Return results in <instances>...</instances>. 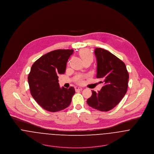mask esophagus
<instances>
[{
	"label": "esophagus",
	"instance_id": "obj_1",
	"mask_svg": "<svg viewBox=\"0 0 154 154\" xmlns=\"http://www.w3.org/2000/svg\"><path fill=\"white\" fill-rule=\"evenodd\" d=\"M75 90H76V91H81V90H82V88L79 87V86H76V87H75Z\"/></svg>",
	"mask_w": 154,
	"mask_h": 154
}]
</instances>
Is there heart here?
Returning <instances> with one entry per match:
<instances>
[{
    "label": "heart",
    "mask_w": 154,
    "mask_h": 154,
    "mask_svg": "<svg viewBox=\"0 0 154 154\" xmlns=\"http://www.w3.org/2000/svg\"><path fill=\"white\" fill-rule=\"evenodd\" d=\"M79 56L83 61H85L86 60H92L93 59V55L92 54L88 49H82L79 52ZM82 77H78L77 78V82L79 83L82 82Z\"/></svg>",
    "instance_id": "1"
}]
</instances>
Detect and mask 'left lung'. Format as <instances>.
Wrapping results in <instances>:
<instances>
[{"instance_id":"left-lung-1","label":"left lung","mask_w":154,"mask_h":154,"mask_svg":"<svg viewBox=\"0 0 154 154\" xmlns=\"http://www.w3.org/2000/svg\"><path fill=\"white\" fill-rule=\"evenodd\" d=\"M95 54L97 60V78L103 80L104 86L92 96L87 103L100 111L106 112L115 107L126 94L129 73L125 64L109 51L97 48Z\"/></svg>"}]
</instances>
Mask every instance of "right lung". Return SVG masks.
Masks as SVG:
<instances>
[{
	"instance_id": "right-lung-1",
	"label": "right lung",
	"mask_w": 154,
	"mask_h": 154,
	"mask_svg": "<svg viewBox=\"0 0 154 154\" xmlns=\"http://www.w3.org/2000/svg\"><path fill=\"white\" fill-rule=\"evenodd\" d=\"M73 49H57L39 58L32 66L28 80L30 94L44 109L55 112L68 107L75 93L73 87L60 88L58 75L65 72Z\"/></svg>"
}]
</instances>
